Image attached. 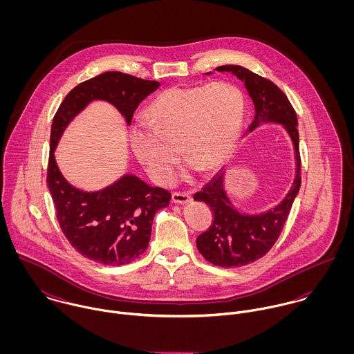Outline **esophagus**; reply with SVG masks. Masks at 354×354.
<instances>
[{
    "mask_svg": "<svg viewBox=\"0 0 354 354\" xmlns=\"http://www.w3.org/2000/svg\"><path fill=\"white\" fill-rule=\"evenodd\" d=\"M191 194L188 192H174L171 195V201L176 204H187V203L191 202Z\"/></svg>",
    "mask_w": 354,
    "mask_h": 354,
    "instance_id": "obj_1",
    "label": "esophagus"
}]
</instances>
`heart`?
Wrapping results in <instances>:
<instances>
[{
	"mask_svg": "<svg viewBox=\"0 0 354 354\" xmlns=\"http://www.w3.org/2000/svg\"><path fill=\"white\" fill-rule=\"evenodd\" d=\"M243 93L232 83L170 87L149 107L147 120L131 125L129 142L138 160L152 178L171 184L180 150L188 156L185 174L212 171L234 150L244 122Z\"/></svg>",
	"mask_w": 354,
	"mask_h": 354,
	"instance_id": "heart-1",
	"label": "heart"
}]
</instances>
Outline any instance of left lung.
<instances>
[{
    "instance_id": "8db88e82",
    "label": "left lung",
    "mask_w": 354,
    "mask_h": 354,
    "mask_svg": "<svg viewBox=\"0 0 354 354\" xmlns=\"http://www.w3.org/2000/svg\"><path fill=\"white\" fill-rule=\"evenodd\" d=\"M216 72H227L244 83L254 106V115L247 133L267 124L281 125L292 142L295 153V178L285 198L260 212L239 209L225 188V167L194 195L196 202L208 204L214 222L196 239V247L209 263L221 267H241L260 259L275 244L301 187V162L299 151L297 115L288 97L268 79L241 65H221ZM214 72L204 73L205 76Z\"/></svg>"
}]
</instances>
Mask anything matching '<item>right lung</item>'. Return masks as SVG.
Returning a JSON list of instances; mask_svg holds the SVG:
<instances>
[{
    "mask_svg": "<svg viewBox=\"0 0 354 354\" xmlns=\"http://www.w3.org/2000/svg\"><path fill=\"white\" fill-rule=\"evenodd\" d=\"M159 86L155 80L109 71L76 86L53 118L48 187L57 219L72 247L97 263L121 266L145 252L153 216L169 205L171 195L132 173L98 191L76 188L61 173L54 152L65 129L91 102L110 103L129 127L139 103Z\"/></svg>",
    "mask_w": 354,
    "mask_h": 354,
    "instance_id": "right-lung-1",
    "label": "right lung"
}]
</instances>
